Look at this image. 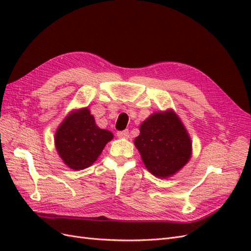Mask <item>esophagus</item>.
Listing matches in <instances>:
<instances>
[{
  "mask_svg": "<svg viewBox=\"0 0 251 251\" xmlns=\"http://www.w3.org/2000/svg\"><path fill=\"white\" fill-rule=\"evenodd\" d=\"M117 136L120 138H128L130 136V133H128V130H124V131H118Z\"/></svg>",
  "mask_w": 251,
  "mask_h": 251,
  "instance_id": "34e87169",
  "label": "esophagus"
}]
</instances>
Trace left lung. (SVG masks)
Returning a JSON list of instances; mask_svg holds the SVG:
<instances>
[{
  "instance_id": "left-lung-1",
  "label": "left lung",
  "mask_w": 251,
  "mask_h": 251,
  "mask_svg": "<svg viewBox=\"0 0 251 251\" xmlns=\"http://www.w3.org/2000/svg\"><path fill=\"white\" fill-rule=\"evenodd\" d=\"M135 146L147 169L160 178L172 176L191 158V139L174 112L155 113L143 121Z\"/></svg>"
}]
</instances>
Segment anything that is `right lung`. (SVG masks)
Returning <instances> with one entry per match:
<instances>
[{"label":"right lung","mask_w":251,"mask_h":251,"mask_svg":"<svg viewBox=\"0 0 251 251\" xmlns=\"http://www.w3.org/2000/svg\"><path fill=\"white\" fill-rule=\"evenodd\" d=\"M113 138L111 132L100 128L88 109L70 114L55 134L57 153L72 170L89 168Z\"/></svg>","instance_id":"right-lung-1"}]
</instances>
